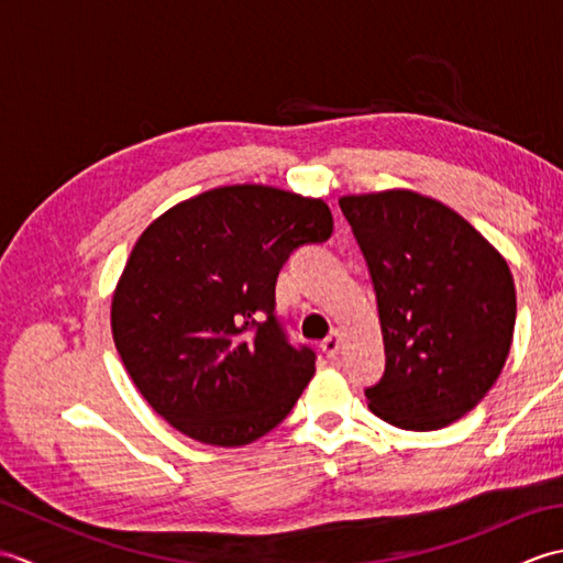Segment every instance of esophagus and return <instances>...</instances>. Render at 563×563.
I'll return each instance as SVG.
<instances>
[{
	"label": "esophagus",
	"mask_w": 563,
	"mask_h": 563,
	"mask_svg": "<svg viewBox=\"0 0 563 563\" xmlns=\"http://www.w3.org/2000/svg\"><path fill=\"white\" fill-rule=\"evenodd\" d=\"M321 351L327 353V357H336L341 351V333L339 331H331L329 336L321 343Z\"/></svg>",
	"instance_id": "1"
}]
</instances>
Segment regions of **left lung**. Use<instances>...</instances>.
I'll return each instance as SVG.
<instances>
[{"label": "left lung", "instance_id": "8db88e82", "mask_svg": "<svg viewBox=\"0 0 563 563\" xmlns=\"http://www.w3.org/2000/svg\"><path fill=\"white\" fill-rule=\"evenodd\" d=\"M377 297L385 373L369 411L404 430H438L494 387L516 329L506 258L442 202L413 190L343 196Z\"/></svg>", "mask_w": 563, "mask_h": 563}]
</instances>
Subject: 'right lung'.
I'll use <instances>...</instances> for the list:
<instances>
[{"label": "right lung", "mask_w": 563, "mask_h": 563, "mask_svg": "<svg viewBox=\"0 0 563 563\" xmlns=\"http://www.w3.org/2000/svg\"><path fill=\"white\" fill-rule=\"evenodd\" d=\"M324 200L222 186L178 202L133 246L111 305L115 349L142 397L184 435L239 448L290 413L317 355L288 341L275 280L327 242Z\"/></svg>", "instance_id": "add662e5"}]
</instances>
